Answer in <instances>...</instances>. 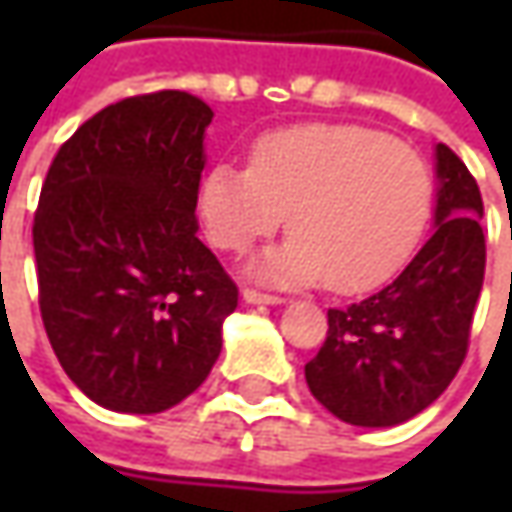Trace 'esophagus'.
Here are the masks:
<instances>
[{"mask_svg": "<svg viewBox=\"0 0 512 512\" xmlns=\"http://www.w3.org/2000/svg\"><path fill=\"white\" fill-rule=\"evenodd\" d=\"M242 299H245L247 305H282L285 302L282 296H270V293L253 290V287H247L245 293H242Z\"/></svg>", "mask_w": 512, "mask_h": 512, "instance_id": "obj_1", "label": "esophagus"}]
</instances>
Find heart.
<instances>
[{
    "instance_id": "1",
    "label": "heart",
    "mask_w": 512,
    "mask_h": 512,
    "mask_svg": "<svg viewBox=\"0 0 512 512\" xmlns=\"http://www.w3.org/2000/svg\"><path fill=\"white\" fill-rule=\"evenodd\" d=\"M433 205L424 159L399 139L362 125H293L259 136L250 168L205 170L196 210L207 239L242 253L276 233L285 245L250 262L273 285L327 282L367 293L390 282L419 247Z\"/></svg>"
}]
</instances>
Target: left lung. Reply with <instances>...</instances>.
Masks as SVG:
<instances>
[{
    "mask_svg": "<svg viewBox=\"0 0 512 512\" xmlns=\"http://www.w3.org/2000/svg\"><path fill=\"white\" fill-rule=\"evenodd\" d=\"M482 193L436 145L433 236L402 273L347 310H327V339L305 364L316 402L356 427H396L436 402L459 373L484 282Z\"/></svg>",
    "mask_w": 512,
    "mask_h": 512,
    "instance_id": "8db88e82",
    "label": "left lung"
}]
</instances>
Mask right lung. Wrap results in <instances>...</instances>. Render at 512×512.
I'll return each mask as SVG.
<instances>
[{"instance_id": "1", "label": "right lung", "mask_w": 512, "mask_h": 512, "mask_svg": "<svg viewBox=\"0 0 512 512\" xmlns=\"http://www.w3.org/2000/svg\"><path fill=\"white\" fill-rule=\"evenodd\" d=\"M213 110L122 99L59 148L33 219L50 347L90 402L162 413L205 382L239 290L196 236Z\"/></svg>"}]
</instances>
